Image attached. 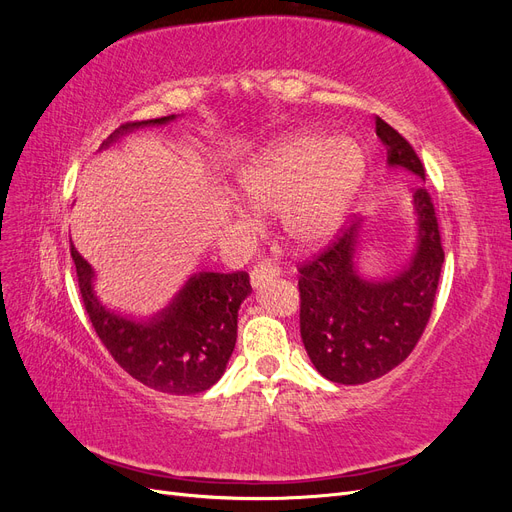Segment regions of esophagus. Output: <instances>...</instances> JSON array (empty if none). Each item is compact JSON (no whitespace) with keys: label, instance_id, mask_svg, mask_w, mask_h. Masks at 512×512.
I'll return each instance as SVG.
<instances>
[{"label":"esophagus","instance_id":"34e87169","mask_svg":"<svg viewBox=\"0 0 512 512\" xmlns=\"http://www.w3.org/2000/svg\"><path fill=\"white\" fill-rule=\"evenodd\" d=\"M280 275V269H277L275 265H271V262H262V265H256L252 275H250V282H252V288H260L265 286L269 282H273L275 277Z\"/></svg>","mask_w":512,"mask_h":512}]
</instances>
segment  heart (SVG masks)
Returning <instances> with one entry per match:
<instances>
[{"label": "heart", "mask_w": 512, "mask_h": 512, "mask_svg": "<svg viewBox=\"0 0 512 512\" xmlns=\"http://www.w3.org/2000/svg\"><path fill=\"white\" fill-rule=\"evenodd\" d=\"M363 173L354 138L297 132L256 153L239 170L237 192L258 213H280L292 250L316 252L342 226Z\"/></svg>", "instance_id": "obj_1"}]
</instances>
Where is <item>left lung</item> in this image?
<instances>
[{
    "mask_svg": "<svg viewBox=\"0 0 512 512\" xmlns=\"http://www.w3.org/2000/svg\"><path fill=\"white\" fill-rule=\"evenodd\" d=\"M386 166L425 183V170L410 143L376 117ZM414 247L404 265L365 275L361 250L365 222H354L327 252L299 269L301 337L318 374L337 384H365L408 359L421 339L444 262L440 230L429 194L412 196Z\"/></svg>",
    "mask_w": 512,
    "mask_h": 512,
    "instance_id": "obj_1",
    "label": "left lung"
}]
</instances>
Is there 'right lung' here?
Instances as JSON below:
<instances>
[{"mask_svg": "<svg viewBox=\"0 0 512 512\" xmlns=\"http://www.w3.org/2000/svg\"><path fill=\"white\" fill-rule=\"evenodd\" d=\"M179 115L126 123L100 149L138 128L166 126ZM81 297L91 324L113 359L145 386L170 395H196L218 382L237 344L239 307L250 297V275L198 271L160 312L136 318L108 307L96 292L94 267L72 245Z\"/></svg>", "mask_w": 512, "mask_h": 512, "instance_id": "add662e5", "label": "right lung"}]
</instances>
